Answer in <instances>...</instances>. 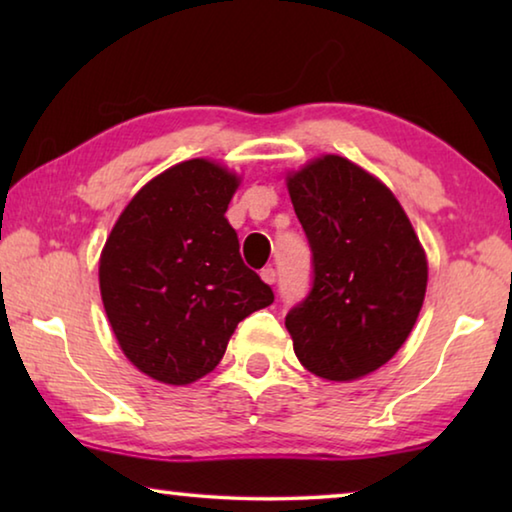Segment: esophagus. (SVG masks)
Instances as JSON below:
<instances>
[{
    "label": "esophagus",
    "mask_w": 512,
    "mask_h": 512,
    "mask_svg": "<svg viewBox=\"0 0 512 512\" xmlns=\"http://www.w3.org/2000/svg\"><path fill=\"white\" fill-rule=\"evenodd\" d=\"M262 280L266 282V284H275V280H277V273H275V268H271V266H266V268H262Z\"/></svg>",
    "instance_id": "1"
}]
</instances>
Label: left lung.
Wrapping results in <instances>:
<instances>
[{
	"label": "left lung",
	"mask_w": 512,
	"mask_h": 512,
	"mask_svg": "<svg viewBox=\"0 0 512 512\" xmlns=\"http://www.w3.org/2000/svg\"><path fill=\"white\" fill-rule=\"evenodd\" d=\"M311 248L314 280L287 325L302 366L359 379L409 339L427 291V257L391 189L341 155L287 178Z\"/></svg>",
	"instance_id": "obj_1"
}]
</instances>
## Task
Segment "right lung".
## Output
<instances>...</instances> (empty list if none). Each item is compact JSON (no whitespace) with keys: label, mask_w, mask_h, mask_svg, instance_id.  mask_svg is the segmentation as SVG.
Returning <instances> with one entry per match:
<instances>
[{"label":"right lung","mask_w":512,"mask_h":512,"mask_svg":"<svg viewBox=\"0 0 512 512\" xmlns=\"http://www.w3.org/2000/svg\"><path fill=\"white\" fill-rule=\"evenodd\" d=\"M237 187L221 164L180 162L133 196L103 246L101 300L119 348L164 384L212 372L241 320L273 302L225 219Z\"/></svg>","instance_id":"add662e5"}]
</instances>
